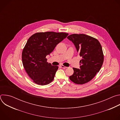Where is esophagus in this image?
Masks as SVG:
<instances>
[{"label": "esophagus", "mask_w": 120, "mask_h": 120, "mask_svg": "<svg viewBox=\"0 0 120 120\" xmlns=\"http://www.w3.org/2000/svg\"><path fill=\"white\" fill-rule=\"evenodd\" d=\"M60 67H61V68H67V67H66L63 65H60Z\"/></svg>", "instance_id": "1"}]
</instances>
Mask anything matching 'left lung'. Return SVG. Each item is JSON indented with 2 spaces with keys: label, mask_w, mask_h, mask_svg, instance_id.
<instances>
[{
  "label": "left lung",
  "mask_w": 120,
  "mask_h": 120,
  "mask_svg": "<svg viewBox=\"0 0 120 120\" xmlns=\"http://www.w3.org/2000/svg\"><path fill=\"white\" fill-rule=\"evenodd\" d=\"M67 38L74 43L82 58L80 69L73 68L74 74L69 79L76 84L86 83L99 72L103 64L101 46L97 39L84 34H72Z\"/></svg>",
  "instance_id": "obj_1"
}]
</instances>
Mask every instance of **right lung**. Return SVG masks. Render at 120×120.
<instances>
[{
  "mask_svg": "<svg viewBox=\"0 0 120 120\" xmlns=\"http://www.w3.org/2000/svg\"><path fill=\"white\" fill-rule=\"evenodd\" d=\"M68 35L65 33L40 32L28 39L22 52V63L34 82L44 85L53 81L58 67L47 62L45 57Z\"/></svg>",
  "mask_w": 120,
  "mask_h": 120,
  "instance_id": "obj_1",
  "label": "right lung"
}]
</instances>
